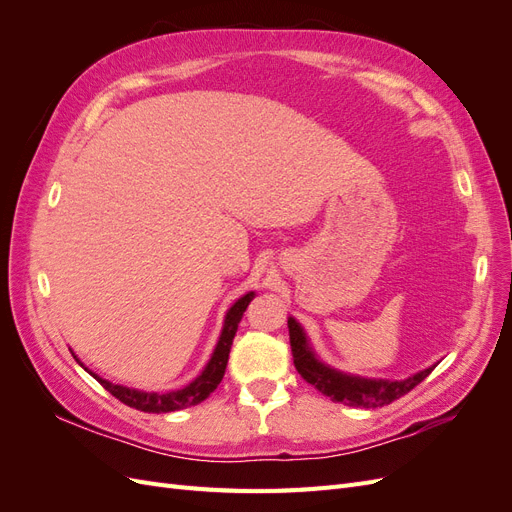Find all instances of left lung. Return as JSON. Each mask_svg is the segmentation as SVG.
Masks as SVG:
<instances>
[{"label":"left lung","mask_w":512,"mask_h":512,"mask_svg":"<svg viewBox=\"0 0 512 512\" xmlns=\"http://www.w3.org/2000/svg\"><path fill=\"white\" fill-rule=\"evenodd\" d=\"M288 331H290V348H292L294 367H297L301 378L312 384L314 389H318L322 395H327L333 401H339V404H346V406H356V408L389 406L401 395L410 393L416 384H421L431 374L433 367H436V365L427 367L404 380L350 376V374H344V371L329 367L327 363H322L318 359L316 352L307 342L303 327L294 318H288Z\"/></svg>","instance_id":"8db88e82"}]
</instances>
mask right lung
Here are the masks:
<instances>
[{
    "label": "right lung",
    "instance_id": "obj_1",
    "mask_svg": "<svg viewBox=\"0 0 512 512\" xmlns=\"http://www.w3.org/2000/svg\"><path fill=\"white\" fill-rule=\"evenodd\" d=\"M252 299H254V292H247V294H243L239 301H235V305L228 309V314L224 318V329H222V335L218 339V346H215L207 367L203 369V374H200L196 380H192L188 386H183V389H179V391L145 393V391H138V389H128V386L113 384V382L100 378L98 374H94V371H89L79 359H76L74 354L72 356L81 363V367H85L89 374L104 386L108 393L117 397L121 404H126L130 408H136L141 412H153V414L190 408V406L200 404V401H205L215 389H218V384L222 382L232 339H235V333H237V327H239V322L243 318V312L247 309V305H250Z\"/></svg>",
    "mask_w": 512,
    "mask_h": 512
}]
</instances>
